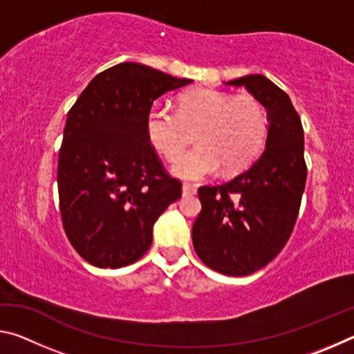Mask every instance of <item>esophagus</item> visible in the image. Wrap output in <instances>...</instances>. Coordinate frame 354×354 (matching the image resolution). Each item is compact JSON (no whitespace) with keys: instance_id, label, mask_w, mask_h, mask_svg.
<instances>
[{"instance_id":"obj_1","label":"esophagus","mask_w":354,"mask_h":354,"mask_svg":"<svg viewBox=\"0 0 354 354\" xmlns=\"http://www.w3.org/2000/svg\"><path fill=\"white\" fill-rule=\"evenodd\" d=\"M196 187L192 184H183V195H195Z\"/></svg>"}]
</instances>
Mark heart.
Instances as JSON below:
<instances>
[{"label": "heart", "instance_id": "b5f03b06", "mask_svg": "<svg viewBox=\"0 0 354 354\" xmlns=\"http://www.w3.org/2000/svg\"><path fill=\"white\" fill-rule=\"evenodd\" d=\"M198 147L173 165L184 179H203L221 171L243 170L259 156L268 136V111L251 93L237 97L215 88L181 95L178 109L158 106L147 118V136L164 159L176 160L194 133Z\"/></svg>", "mask_w": 354, "mask_h": 354}]
</instances>
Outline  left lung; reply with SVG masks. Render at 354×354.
<instances>
[{
  "label": "left lung",
  "mask_w": 354,
  "mask_h": 354,
  "mask_svg": "<svg viewBox=\"0 0 354 354\" xmlns=\"http://www.w3.org/2000/svg\"><path fill=\"white\" fill-rule=\"evenodd\" d=\"M243 86L268 111L263 153L231 181L201 185V212L192 227L200 259L227 277L266 267L289 241L306 185L304 133L284 91L262 75L227 81Z\"/></svg>",
  "instance_id": "1"
}]
</instances>
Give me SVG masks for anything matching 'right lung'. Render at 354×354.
Wrapping results in <instances>:
<instances>
[{
  "mask_svg": "<svg viewBox=\"0 0 354 354\" xmlns=\"http://www.w3.org/2000/svg\"><path fill=\"white\" fill-rule=\"evenodd\" d=\"M147 65L123 62L101 71L71 106L59 149L62 225L82 259L120 268L147 253L153 225L181 198L147 136L153 103L190 84Z\"/></svg>",
  "mask_w": 354,
  "mask_h": 354,
  "instance_id": "1",
  "label": "right lung"
}]
</instances>
